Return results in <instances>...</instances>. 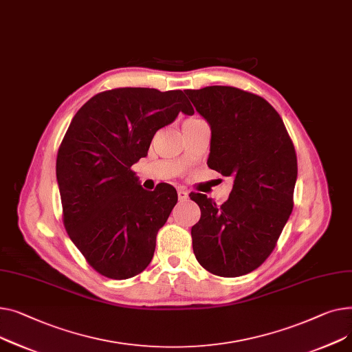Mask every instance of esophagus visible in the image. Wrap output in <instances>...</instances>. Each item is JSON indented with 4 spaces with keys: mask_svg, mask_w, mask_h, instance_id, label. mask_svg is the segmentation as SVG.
Instances as JSON below:
<instances>
[{
    "mask_svg": "<svg viewBox=\"0 0 352 352\" xmlns=\"http://www.w3.org/2000/svg\"><path fill=\"white\" fill-rule=\"evenodd\" d=\"M177 197H179L180 201H184V200L189 199V193L186 192L184 189H179V190H177Z\"/></svg>",
    "mask_w": 352,
    "mask_h": 352,
    "instance_id": "esophagus-1",
    "label": "esophagus"
}]
</instances>
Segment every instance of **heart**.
Here are the masks:
<instances>
[{
	"label": "heart",
	"mask_w": 352,
	"mask_h": 352,
	"mask_svg": "<svg viewBox=\"0 0 352 352\" xmlns=\"http://www.w3.org/2000/svg\"><path fill=\"white\" fill-rule=\"evenodd\" d=\"M192 120H197V119H188L186 122H192Z\"/></svg>",
	"instance_id": "heart-1"
}]
</instances>
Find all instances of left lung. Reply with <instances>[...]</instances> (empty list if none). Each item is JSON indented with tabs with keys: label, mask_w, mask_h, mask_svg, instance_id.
<instances>
[{
	"label": "left lung",
	"mask_w": 352,
	"mask_h": 352,
	"mask_svg": "<svg viewBox=\"0 0 352 352\" xmlns=\"http://www.w3.org/2000/svg\"><path fill=\"white\" fill-rule=\"evenodd\" d=\"M212 129L209 168L233 177L221 206L190 193L200 265L220 277L252 273L272 254L293 212L297 156L284 122L264 98L233 87L184 91Z\"/></svg>",
	"instance_id": "left-lung-1"
}]
</instances>
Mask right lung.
<instances>
[{"mask_svg":"<svg viewBox=\"0 0 352 352\" xmlns=\"http://www.w3.org/2000/svg\"><path fill=\"white\" fill-rule=\"evenodd\" d=\"M179 112L195 113L182 91H105L76 112L62 139L56 180L65 229L102 276L131 278L152 261L177 193L168 183L144 190L131 168Z\"/></svg>","mask_w":352,"mask_h":352,"instance_id":"1","label":"right lung"}]
</instances>
